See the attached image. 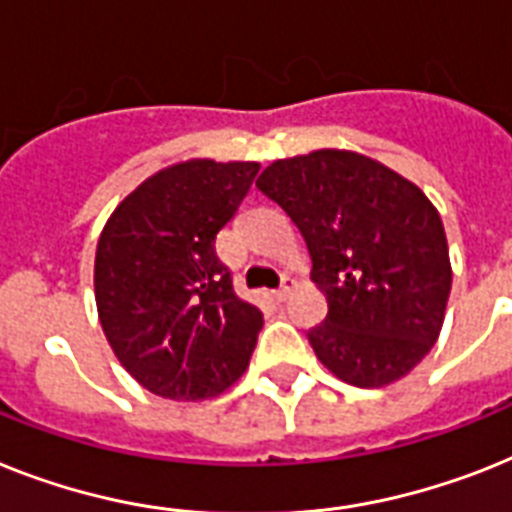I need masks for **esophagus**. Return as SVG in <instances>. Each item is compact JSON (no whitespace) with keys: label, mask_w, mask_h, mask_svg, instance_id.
<instances>
[{"label":"esophagus","mask_w":512,"mask_h":512,"mask_svg":"<svg viewBox=\"0 0 512 512\" xmlns=\"http://www.w3.org/2000/svg\"><path fill=\"white\" fill-rule=\"evenodd\" d=\"M293 287H295L293 277H282V285L274 290V298H277V301H285L287 295L293 293Z\"/></svg>","instance_id":"34e87169"}]
</instances>
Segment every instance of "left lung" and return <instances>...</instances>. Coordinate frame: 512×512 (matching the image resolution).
I'll use <instances>...</instances> for the list:
<instances>
[{
    "mask_svg": "<svg viewBox=\"0 0 512 512\" xmlns=\"http://www.w3.org/2000/svg\"><path fill=\"white\" fill-rule=\"evenodd\" d=\"M256 188L285 209L311 253L327 319L308 332L342 382L382 387L437 342L453 285L432 201L398 172L324 149L269 164Z\"/></svg>",
    "mask_w": 512,
    "mask_h": 512,
    "instance_id": "1",
    "label": "left lung"
}]
</instances>
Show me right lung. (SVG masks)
Segmentation results:
<instances>
[{
	"instance_id": "1",
	"label": "right lung",
	"mask_w": 512,
	"mask_h": 512,
	"mask_svg": "<svg viewBox=\"0 0 512 512\" xmlns=\"http://www.w3.org/2000/svg\"><path fill=\"white\" fill-rule=\"evenodd\" d=\"M256 175V162L175 164L138 185L101 232V327L130 377L154 395L211 398L251 361L264 314L238 298L214 243Z\"/></svg>"
}]
</instances>
